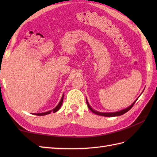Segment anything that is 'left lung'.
Segmentation results:
<instances>
[{
  "instance_id": "left-lung-1",
  "label": "left lung",
  "mask_w": 157,
  "mask_h": 157,
  "mask_svg": "<svg viewBox=\"0 0 157 157\" xmlns=\"http://www.w3.org/2000/svg\"><path fill=\"white\" fill-rule=\"evenodd\" d=\"M136 101L137 100H136V101L132 103V104L130 105L129 106H128V108H126L125 109H123L121 110V111H117V112H113V113H101V112H98V111H95V110L93 109L90 106L89 103L87 101V99H86V103H87V105L88 106L89 109L90 110V111H92V113H95V114L98 115H101V116H105V117H115V116H120V115H122L124 114V113H125L126 112H128V111H129L130 109H131L132 108V106H134V105L135 104V102H136Z\"/></svg>"
}]
</instances>
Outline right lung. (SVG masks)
<instances>
[{
  "instance_id": "obj_1",
  "label": "right lung",
  "mask_w": 157,
  "mask_h": 157,
  "mask_svg": "<svg viewBox=\"0 0 157 157\" xmlns=\"http://www.w3.org/2000/svg\"><path fill=\"white\" fill-rule=\"evenodd\" d=\"M63 96H64V94H63L62 98L61 99V101H60V102H59V104L57 105V106H56L55 109H53L52 111H47V112L41 113H33V115H38V116H43V115H46L50 114V113H51V112L55 113L56 111H58L59 110V109L61 108V105H62V103H63Z\"/></svg>"
}]
</instances>
